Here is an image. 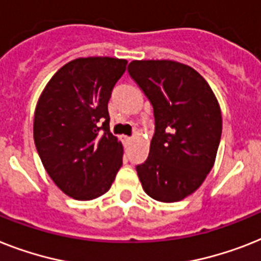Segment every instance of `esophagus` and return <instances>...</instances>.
<instances>
[{
  "mask_svg": "<svg viewBox=\"0 0 261 261\" xmlns=\"http://www.w3.org/2000/svg\"><path fill=\"white\" fill-rule=\"evenodd\" d=\"M122 140H124V143H125V144H129V143H130V141H132V137L124 136V137H122Z\"/></svg>",
  "mask_w": 261,
  "mask_h": 261,
  "instance_id": "esophagus-1",
  "label": "esophagus"
}]
</instances>
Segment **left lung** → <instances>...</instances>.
<instances>
[{
	"instance_id": "obj_1",
	"label": "left lung",
	"mask_w": 261,
	"mask_h": 261,
	"mask_svg": "<svg viewBox=\"0 0 261 261\" xmlns=\"http://www.w3.org/2000/svg\"><path fill=\"white\" fill-rule=\"evenodd\" d=\"M129 76L153 107L149 156L136 167L146 195L174 203L192 195L215 164L221 137L216 97L195 69L171 60L128 65Z\"/></svg>"
}]
</instances>
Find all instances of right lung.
<instances>
[{"instance_id":"right-lung-1","label":"right lung","mask_w":261,"mask_h":261,"mask_svg":"<svg viewBox=\"0 0 261 261\" xmlns=\"http://www.w3.org/2000/svg\"><path fill=\"white\" fill-rule=\"evenodd\" d=\"M126 60L76 58L46 84L34 112L33 136L45 169L76 200L109 191L122 165V145L109 130L108 102Z\"/></svg>"}]
</instances>
